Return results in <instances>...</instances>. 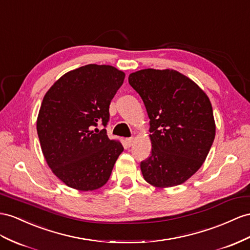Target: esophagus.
<instances>
[{
  "mask_svg": "<svg viewBox=\"0 0 250 250\" xmlns=\"http://www.w3.org/2000/svg\"><path fill=\"white\" fill-rule=\"evenodd\" d=\"M125 143H126V145H127V146H131L133 145V143H134V137H129V138H126V139H125Z\"/></svg>",
  "mask_w": 250,
  "mask_h": 250,
  "instance_id": "esophagus-1",
  "label": "esophagus"
}]
</instances>
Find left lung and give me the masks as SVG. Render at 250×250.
<instances>
[{
  "mask_svg": "<svg viewBox=\"0 0 250 250\" xmlns=\"http://www.w3.org/2000/svg\"><path fill=\"white\" fill-rule=\"evenodd\" d=\"M150 118L151 156L143 176L157 188L177 186L202 167L215 136L211 102L203 89L174 69L146 68L129 76Z\"/></svg>",
  "mask_w": 250,
  "mask_h": 250,
  "instance_id": "obj_1",
  "label": "left lung"
}]
</instances>
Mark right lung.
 Wrapping results in <instances>:
<instances>
[{
    "label": "right lung",
    "instance_id": "add662e5",
    "mask_svg": "<svg viewBox=\"0 0 250 250\" xmlns=\"http://www.w3.org/2000/svg\"><path fill=\"white\" fill-rule=\"evenodd\" d=\"M125 76L111 65L87 64L64 74L44 96L38 136L48 167L66 186L92 191L110 178L124 146L98 125L106 126Z\"/></svg>",
    "mask_w": 250,
    "mask_h": 250
}]
</instances>
